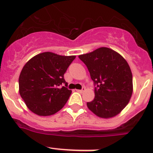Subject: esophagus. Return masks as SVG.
<instances>
[{
  "mask_svg": "<svg viewBox=\"0 0 153 153\" xmlns=\"http://www.w3.org/2000/svg\"><path fill=\"white\" fill-rule=\"evenodd\" d=\"M84 89H85V88L83 87L81 89H76V91H77V92H82L84 90Z\"/></svg>",
  "mask_w": 153,
  "mask_h": 153,
  "instance_id": "1",
  "label": "esophagus"
}]
</instances>
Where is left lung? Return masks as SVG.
I'll list each match as a JSON object with an SVG mask.
<instances>
[{
    "label": "left lung",
    "mask_w": 153,
    "mask_h": 153,
    "mask_svg": "<svg viewBox=\"0 0 153 153\" xmlns=\"http://www.w3.org/2000/svg\"><path fill=\"white\" fill-rule=\"evenodd\" d=\"M78 58L94 81L95 98L86 103L97 116L109 118L119 114L132 94V75L126 60L115 51L101 47Z\"/></svg>",
    "instance_id": "8db88e82"
}]
</instances>
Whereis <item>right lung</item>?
Here are the masks:
<instances>
[{
	"label": "right lung",
	"instance_id": "add662e5",
	"mask_svg": "<svg viewBox=\"0 0 153 153\" xmlns=\"http://www.w3.org/2000/svg\"><path fill=\"white\" fill-rule=\"evenodd\" d=\"M75 58V55L46 52L24 65L18 80L19 93L29 110L40 116H49L64 107L72 93L64 75Z\"/></svg>",
	"mask_w": 153,
	"mask_h": 153
}]
</instances>
